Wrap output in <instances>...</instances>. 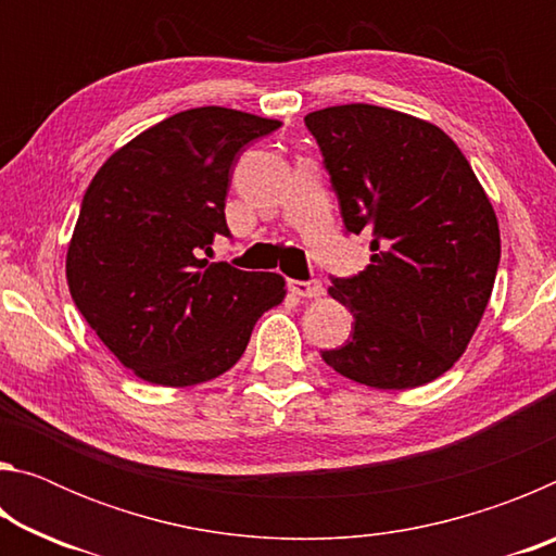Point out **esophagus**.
I'll use <instances>...</instances> for the list:
<instances>
[{"mask_svg":"<svg viewBox=\"0 0 556 556\" xmlns=\"http://www.w3.org/2000/svg\"><path fill=\"white\" fill-rule=\"evenodd\" d=\"M289 289L294 291L296 296H304V299H316L324 294V289L318 281H299V279H291L289 281Z\"/></svg>","mask_w":556,"mask_h":556,"instance_id":"obj_1","label":"esophagus"}]
</instances>
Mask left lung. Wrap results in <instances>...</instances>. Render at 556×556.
<instances>
[{
  "mask_svg": "<svg viewBox=\"0 0 556 556\" xmlns=\"http://www.w3.org/2000/svg\"><path fill=\"white\" fill-rule=\"evenodd\" d=\"M345 232L368 235L370 265L331 277L351 308L348 343L321 357L375 390L437 380L464 355L501 265V230L446 131L397 110L338 105L304 117Z\"/></svg>",
  "mask_w": 556,
  "mask_h": 556,
  "instance_id": "left-lung-1",
  "label": "left lung"
}]
</instances>
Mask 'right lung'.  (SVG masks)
<instances>
[{"label": "right lung", "mask_w": 556, "mask_h": 556, "mask_svg": "<svg viewBox=\"0 0 556 556\" xmlns=\"http://www.w3.org/2000/svg\"><path fill=\"white\" fill-rule=\"evenodd\" d=\"M281 122L193 108L117 149L92 178L65 257L71 296L137 378L188 388L230 370L267 308L285 299L275 271L211 265L230 238L225 195L244 144Z\"/></svg>", "instance_id": "obj_1"}]
</instances>
